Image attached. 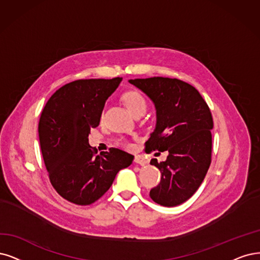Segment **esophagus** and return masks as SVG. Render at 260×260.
<instances>
[{"instance_id":"34e87169","label":"esophagus","mask_w":260,"mask_h":260,"mask_svg":"<svg viewBox=\"0 0 260 260\" xmlns=\"http://www.w3.org/2000/svg\"><path fill=\"white\" fill-rule=\"evenodd\" d=\"M134 161H135L137 165H140V166L145 165V159H143V157L141 155H136L135 158H134Z\"/></svg>"}]
</instances>
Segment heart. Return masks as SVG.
<instances>
[{
    "label": "heart",
    "instance_id": "heart-1",
    "mask_svg": "<svg viewBox=\"0 0 260 260\" xmlns=\"http://www.w3.org/2000/svg\"><path fill=\"white\" fill-rule=\"evenodd\" d=\"M123 100L132 114L139 112V111L146 112L148 104H147L146 99L143 98V95L140 92L129 91V92L124 94Z\"/></svg>",
    "mask_w": 260,
    "mask_h": 260
}]
</instances>
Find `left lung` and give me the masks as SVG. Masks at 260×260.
<instances>
[{"label": "left lung", "mask_w": 260, "mask_h": 260, "mask_svg": "<svg viewBox=\"0 0 260 260\" xmlns=\"http://www.w3.org/2000/svg\"><path fill=\"white\" fill-rule=\"evenodd\" d=\"M128 82L154 104L155 128L146 142L148 151H168L167 159L150 164L161 172L150 197L164 207L183 204L195 194L211 162L213 120L207 103L190 84L166 77Z\"/></svg>", "instance_id": "1"}]
</instances>
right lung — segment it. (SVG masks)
<instances>
[{"mask_svg":"<svg viewBox=\"0 0 260 260\" xmlns=\"http://www.w3.org/2000/svg\"><path fill=\"white\" fill-rule=\"evenodd\" d=\"M122 78L81 79L63 85L47 102L38 124L43 158L52 186L64 199L88 206L100 199L134 155L120 149L94 155L90 129Z\"/></svg>","mask_w":260,"mask_h":260,"instance_id":"right-lung-1","label":"right lung"}]
</instances>
